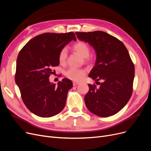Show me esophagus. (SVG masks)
I'll use <instances>...</instances> for the list:
<instances>
[{"instance_id": "obj_1", "label": "esophagus", "mask_w": 151, "mask_h": 151, "mask_svg": "<svg viewBox=\"0 0 151 151\" xmlns=\"http://www.w3.org/2000/svg\"><path fill=\"white\" fill-rule=\"evenodd\" d=\"M79 84H80V83H79V82H76V81L73 82V86H76V85Z\"/></svg>"}]
</instances>
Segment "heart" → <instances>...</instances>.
I'll use <instances>...</instances> for the list:
<instances>
[{"instance_id": "b5f03b06", "label": "heart", "mask_w": 151, "mask_h": 151, "mask_svg": "<svg viewBox=\"0 0 151 151\" xmlns=\"http://www.w3.org/2000/svg\"><path fill=\"white\" fill-rule=\"evenodd\" d=\"M73 50L76 53L80 54L81 57L84 58L86 61H89L90 58L89 57L90 54V47L89 45L84 42L78 41L73 45ZM68 57V52L66 48H63L60 50L58 54V61L60 64H65L66 63ZM86 74V71L81 68H70L65 71V76L68 79L73 81H80Z\"/></svg>"}]
</instances>
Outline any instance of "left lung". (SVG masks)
<instances>
[{
	"label": "left lung",
	"instance_id": "1",
	"mask_svg": "<svg viewBox=\"0 0 151 151\" xmlns=\"http://www.w3.org/2000/svg\"><path fill=\"white\" fill-rule=\"evenodd\" d=\"M75 34L80 40L93 47L97 57L89 76L100 86L88 84L89 90L84 97L86 106L97 116L114 115L125 106L133 93L134 66L128 51L119 39L104 31Z\"/></svg>",
	"mask_w": 151,
	"mask_h": 151
}]
</instances>
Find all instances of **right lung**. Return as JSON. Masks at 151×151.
<instances>
[{
	"instance_id": "1",
	"label": "right lung",
	"mask_w": 151,
	"mask_h": 151,
	"mask_svg": "<svg viewBox=\"0 0 151 151\" xmlns=\"http://www.w3.org/2000/svg\"><path fill=\"white\" fill-rule=\"evenodd\" d=\"M72 39L74 32L50 33L35 36L19 51L15 80L20 91L25 106L34 114L44 118L59 114L67 101L68 91L73 86L71 81L51 83L49 78L59 65L58 54Z\"/></svg>"
}]
</instances>
